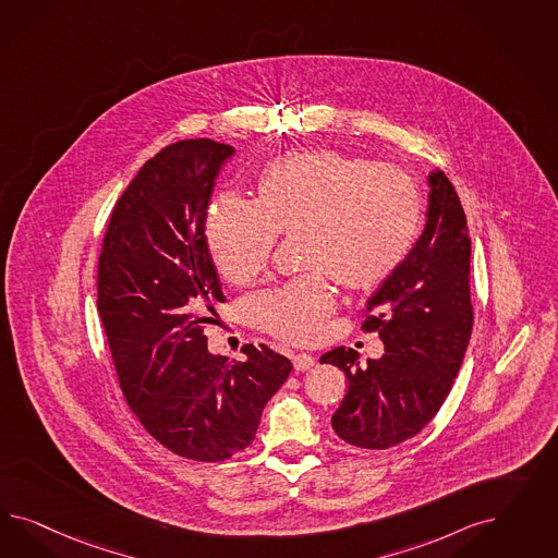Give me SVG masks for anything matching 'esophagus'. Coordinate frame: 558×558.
Wrapping results in <instances>:
<instances>
[{
  "instance_id": "1",
  "label": "esophagus",
  "mask_w": 558,
  "mask_h": 558,
  "mask_svg": "<svg viewBox=\"0 0 558 558\" xmlns=\"http://www.w3.org/2000/svg\"><path fill=\"white\" fill-rule=\"evenodd\" d=\"M292 364L299 372L311 371L315 366V357L308 354H294L292 355Z\"/></svg>"
}]
</instances>
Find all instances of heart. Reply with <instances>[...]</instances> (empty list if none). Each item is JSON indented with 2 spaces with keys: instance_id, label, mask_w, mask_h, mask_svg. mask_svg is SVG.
Returning a JSON list of instances; mask_svg holds the SVG:
<instances>
[{
  "instance_id": "heart-1",
  "label": "heart",
  "mask_w": 558,
  "mask_h": 558,
  "mask_svg": "<svg viewBox=\"0 0 558 558\" xmlns=\"http://www.w3.org/2000/svg\"><path fill=\"white\" fill-rule=\"evenodd\" d=\"M422 227V194L403 169L336 151H303L270 163L257 201L220 194L206 215V243L220 276L250 284L270 262L278 235L303 233L304 266L341 287H376L401 266ZM322 270L257 294L259 329L290 343L322 336L333 290Z\"/></svg>"
}]
</instances>
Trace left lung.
<instances>
[{"label":"left lung","mask_w":558,"mask_h":558,"mask_svg":"<svg viewBox=\"0 0 558 558\" xmlns=\"http://www.w3.org/2000/svg\"><path fill=\"white\" fill-rule=\"evenodd\" d=\"M427 184L422 235L366 304L362 329L378 331L385 354L366 364L345 348L322 355L350 383L331 425L339 439L357 448L397 446L434 420L473 331L466 217L444 171H432Z\"/></svg>","instance_id":"left-lung-1"}]
</instances>
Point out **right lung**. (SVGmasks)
<instances>
[{"instance_id":"add662e5","label":"right lung","mask_w":558,"mask_h":558,"mask_svg":"<svg viewBox=\"0 0 558 558\" xmlns=\"http://www.w3.org/2000/svg\"><path fill=\"white\" fill-rule=\"evenodd\" d=\"M233 153L210 138L157 153L114 206L98 264V313L126 403L161 446L198 462L245 450L292 371L264 343L245 345V362L206 348V315L225 303L206 208Z\"/></svg>"}]
</instances>
